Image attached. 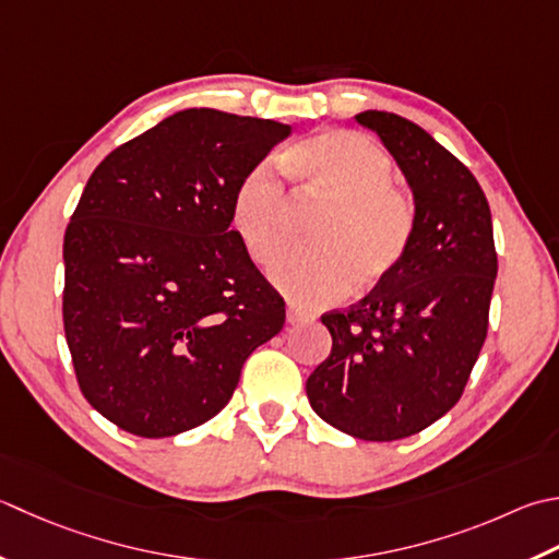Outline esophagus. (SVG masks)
Wrapping results in <instances>:
<instances>
[{"label":"esophagus","mask_w":559,"mask_h":559,"mask_svg":"<svg viewBox=\"0 0 559 559\" xmlns=\"http://www.w3.org/2000/svg\"><path fill=\"white\" fill-rule=\"evenodd\" d=\"M286 320H288L290 324H300V322H308V320H310V314L305 312V310H300V308H295V305H288V310H286Z\"/></svg>","instance_id":"esophagus-1"}]
</instances>
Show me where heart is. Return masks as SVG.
<instances>
[{
    "mask_svg": "<svg viewBox=\"0 0 559 559\" xmlns=\"http://www.w3.org/2000/svg\"><path fill=\"white\" fill-rule=\"evenodd\" d=\"M286 171L300 203L330 205L310 233L314 249L293 251L269 278L302 308L373 290L392 278L414 235V205L397 189L395 164L376 140L324 130L295 145ZM290 201L266 167L245 174L229 201V223L254 264H269L290 242Z\"/></svg>",
    "mask_w": 559,
    "mask_h": 559,
    "instance_id": "b5f03b06",
    "label": "heart"
}]
</instances>
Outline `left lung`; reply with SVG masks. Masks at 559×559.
Segmentation results:
<instances>
[{
	"mask_svg": "<svg viewBox=\"0 0 559 559\" xmlns=\"http://www.w3.org/2000/svg\"><path fill=\"white\" fill-rule=\"evenodd\" d=\"M414 199V235L392 278L322 314L332 354L308 378L317 417L360 441H397L461 400L487 336L497 278L491 213L461 159L412 120L364 111Z\"/></svg>",
	"mask_w": 559,
	"mask_h": 559,
	"instance_id": "left-lung-1",
	"label": "left lung"
}]
</instances>
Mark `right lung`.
<instances>
[{"label": "right lung", "mask_w": 559, "mask_h": 559, "mask_svg": "<svg viewBox=\"0 0 559 559\" xmlns=\"http://www.w3.org/2000/svg\"><path fill=\"white\" fill-rule=\"evenodd\" d=\"M293 128L186 108L116 147L64 233L62 320L82 395L118 429L167 439L233 397L286 305L229 223L245 174Z\"/></svg>", "instance_id": "right-lung-1"}]
</instances>
